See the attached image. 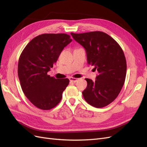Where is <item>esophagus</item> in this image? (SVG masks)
I'll use <instances>...</instances> for the list:
<instances>
[{
  "label": "esophagus",
  "instance_id": "1",
  "mask_svg": "<svg viewBox=\"0 0 147 147\" xmlns=\"http://www.w3.org/2000/svg\"><path fill=\"white\" fill-rule=\"evenodd\" d=\"M69 80L70 82H72L73 83H76L78 80V78H70Z\"/></svg>",
  "mask_w": 147,
  "mask_h": 147
}]
</instances>
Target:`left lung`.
Returning <instances> with one entry per match:
<instances>
[{"mask_svg":"<svg viewBox=\"0 0 147 147\" xmlns=\"http://www.w3.org/2000/svg\"><path fill=\"white\" fill-rule=\"evenodd\" d=\"M70 34L85 49L88 63L99 72L94 82L86 78L87 86L82 92L84 100L96 108L108 105L117 98L125 81L127 65L122 48L100 31Z\"/></svg>","mask_w":147,"mask_h":147,"instance_id":"left-lung-1","label":"left lung"}]
</instances>
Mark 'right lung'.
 Returning <instances> with one entry per match:
<instances>
[{"label":"right lung","mask_w":147,"mask_h":147,"mask_svg":"<svg viewBox=\"0 0 147 147\" xmlns=\"http://www.w3.org/2000/svg\"><path fill=\"white\" fill-rule=\"evenodd\" d=\"M72 40L66 34H43L34 38L22 51L18 65L21 86L36 107L48 110L60 102L69 80L56 79L47 73Z\"/></svg>","instance_id":"obj_1"}]
</instances>
